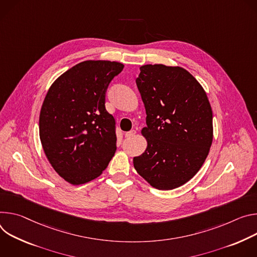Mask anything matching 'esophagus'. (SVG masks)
<instances>
[{
	"instance_id": "esophagus-1",
	"label": "esophagus",
	"mask_w": 257,
	"mask_h": 257,
	"mask_svg": "<svg viewBox=\"0 0 257 257\" xmlns=\"http://www.w3.org/2000/svg\"><path fill=\"white\" fill-rule=\"evenodd\" d=\"M135 135H136V131H135V130H132V131L126 132V133L124 134L125 138H132V137H134Z\"/></svg>"
}]
</instances>
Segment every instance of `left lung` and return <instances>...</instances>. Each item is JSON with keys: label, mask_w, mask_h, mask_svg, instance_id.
Listing matches in <instances>:
<instances>
[{"label": "left lung", "mask_w": 257, "mask_h": 257, "mask_svg": "<svg viewBox=\"0 0 257 257\" xmlns=\"http://www.w3.org/2000/svg\"><path fill=\"white\" fill-rule=\"evenodd\" d=\"M136 79L146 108V151L134 157L138 174L158 190L191 180L212 143V110L201 84L182 67L148 64Z\"/></svg>", "instance_id": "left-lung-1"}]
</instances>
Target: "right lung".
Masks as SVG:
<instances>
[{
  "mask_svg": "<svg viewBox=\"0 0 257 257\" xmlns=\"http://www.w3.org/2000/svg\"><path fill=\"white\" fill-rule=\"evenodd\" d=\"M124 65L83 61L57 78L40 114L45 154L60 177L72 185L98 178L116 151L115 119L105 108L106 92Z\"/></svg>",
  "mask_w": 257,
  "mask_h": 257,
  "instance_id": "1",
  "label": "right lung"
}]
</instances>
